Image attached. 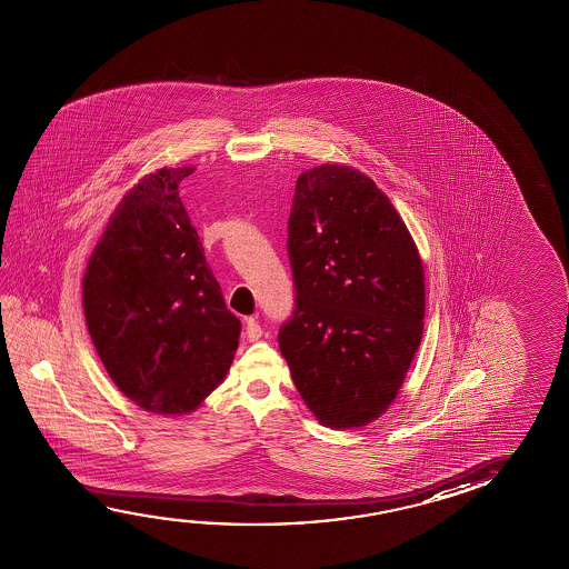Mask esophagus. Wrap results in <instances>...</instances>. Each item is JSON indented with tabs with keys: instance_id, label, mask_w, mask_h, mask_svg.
<instances>
[{
	"instance_id": "34e87169",
	"label": "esophagus",
	"mask_w": 569,
	"mask_h": 569,
	"mask_svg": "<svg viewBox=\"0 0 569 569\" xmlns=\"http://www.w3.org/2000/svg\"><path fill=\"white\" fill-rule=\"evenodd\" d=\"M261 336H263V329H261L260 323H258V319L250 317V319L246 321V337H248L250 341H258Z\"/></svg>"
}]
</instances>
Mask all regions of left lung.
<instances>
[{
  "mask_svg": "<svg viewBox=\"0 0 569 569\" xmlns=\"http://www.w3.org/2000/svg\"><path fill=\"white\" fill-rule=\"evenodd\" d=\"M296 309L280 351L316 419L357 429L401 389L425 329V270L391 200L357 168L298 178L288 224Z\"/></svg>",
  "mask_w": 569,
  "mask_h": 569,
  "instance_id": "left-lung-1",
  "label": "left lung"
}]
</instances>
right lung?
Here are the masks:
<instances>
[{"label":"right lung","instance_id":"obj_1","mask_svg":"<svg viewBox=\"0 0 569 569\" xmlns=\"http://www.w3.org/2000/svg\"><path fill=\"white\" fill-rule=\"evenodd\" d=\"M192 167L131 188L94 246L84 321L112 382L150 412L194 410L224 381L240 339L178 187Z\"/></svg>","mask_w":569,"mask_h":569}]
</instances>
